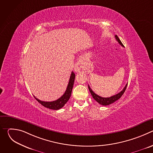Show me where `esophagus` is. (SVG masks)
<instances>
[{
  "label": "esophagus",
  "instance_id": "obj_1",
  "mask_svg": "<svg viewBox=\"0 0 153 153\" xmlns=\"http://www.w3.org/2000/svg\"><path fill=\"white\" fill-rule=\"evenodd\" d=\"M83 70V61L82 60H79L75 65L74 71L77 73H80L81 71Z\"/></svg>",
  "mask_w": 153,
  "mask_h": 153
}]
</instances>
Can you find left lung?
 <instances>
[{"label":"left lung","mask_w":153,"mask_h":153,"mask_svg":"<svg viewBox=\"0 0 153 153\" xmlns=\"http://www.w3.org/2000/svg\"><path fill=\"white\" fill-rule=\"evenodd\" d=\"M115 38H116V40L119 42V44H120L121 46L123 47V45L122 44V42L120 41V40L119 39V38L118 37V36H117V35L115 36ZM126 86H127V84L125 85V86L124 87V88L122 90V91H120V93H119L118 94H116V95H114V96H111V97H101V96H100L96 94L91 89V88H90L89 85H88V89H89V90H90V93H91L92 97H93V99H94L96 101H97L99 104H100V105H102L106 106V105H110V104L114 103V102H116V100H117L118 99H119L121 97V96L123 94L124 92L125 91L126 88Z\"/></svg>","instance_id":"obj_1"}]
</instances>
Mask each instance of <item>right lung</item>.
<instances>
[{
	"mask_svg": "<svg viewBox=\"0 0 153 153\" xmlns=\"http://www.w3.org/2000/svg\"><path fill=\"white\" fill-rule=\"evenodd\" d=\"M75 76H76L75 74L73 73V71H72L66 91H65L63 96H62L57 100L53 102H45V101H42L40 100H39L35 96H34V98L36 99V100H37L38 102H39L43 106H45L47 108L51 109V110H59V109L62 108L65 105V104L68 102V100L71 97L74 82Z\"/></svg>",
	"mask_w": 153,
	"mask_h": 153,
	"instance_id": "add662e5",
	"label": "right lung"
}]
</instances>
